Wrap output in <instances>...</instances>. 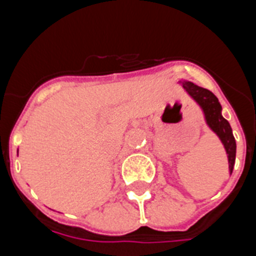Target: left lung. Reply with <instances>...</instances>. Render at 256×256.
<instances>
[{
	"instance_id": "1",
	"label": "left lung",
	"mask_w": 256,
	"mask_h": 256,
	"mask_svg": "<svg viewBox=\"0 0 256 256\" xmlns=\"http://www.w3.org/2000/svg\"><path fill=\"white\" fill-rule=\"evenodd\" d=\"M180 84L184 88V91L198 102L204 112L206 124L210 130L218 136L224 146L228 156V164H230V173L232 174L234 160H236V141H234L230 123L222 115V106L218 98L209 90L198 87L195 83L188 82V80H180Z\"/></svg>"
}]
</instances>
